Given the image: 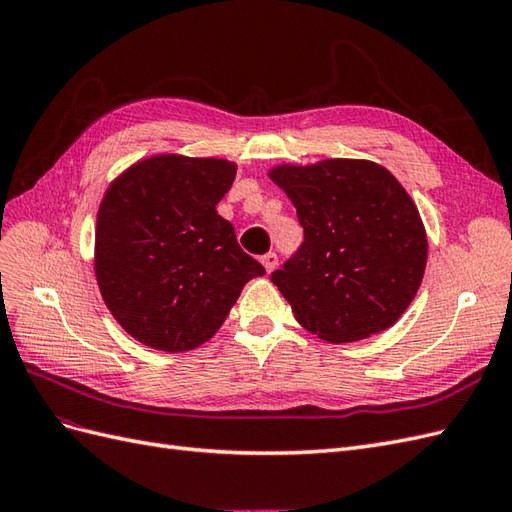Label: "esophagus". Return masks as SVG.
I'll return each mask as SVG.
<instances>
[{
  "label": "esophagus",
  "mask_w": 512,
  "mask_h": 512,
  "mask_svg": "<svg viewBox=\"0 0 512 512\" xmlns=\"http://www.w3.org/2000/svg\"><path fill=\"white\" fill-rule=\"evenodd\" d=\"M260 262H262V267H265V271L271 273V271L277 267V254H275V252H269V254H265V256L260 258Z\"/></svg>",
  "instance_id": "1"
}]
</instances>
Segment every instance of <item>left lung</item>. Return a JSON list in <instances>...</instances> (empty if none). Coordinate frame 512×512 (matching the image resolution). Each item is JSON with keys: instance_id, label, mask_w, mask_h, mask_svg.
I'll return each instance as SVG.
<instances>
[{"instance_id": "1", "label": "left lung", "mask_w": 512, "mask_h": 512, "mask_svg": "<svg viewBox=\"0 0 512 512\" xmlns=\"http://www.w3.org/2000/svg\"><path fill=\"white\" fill-rule=\"evenodd\" d=\"M297 207L305 241L271 282L303 329L348 344L386 331L423 282L427 232L391 170L335 158L269 170Z\"/></svg>"}]
</instances>
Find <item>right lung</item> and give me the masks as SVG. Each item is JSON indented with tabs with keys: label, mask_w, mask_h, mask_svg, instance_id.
<instances>
[{
	"label": "right lung",
	"mask_w": 512,
	"mask_h": 512,
	"mask_svg": "<svg viewBox=\"0 0 512 512\" xmlns=\"http://www.w3.org/2000/svg\"><path fill=\"white\" fill-rule=\"evenodd\" d=\"M237 164L158 153L108 185L94 269L106 307L136 342L188 352L218 331L243 286L265 275L215 205Z\"/></svg>",
	"instance_id": "add662e5"
}]
</instances>
